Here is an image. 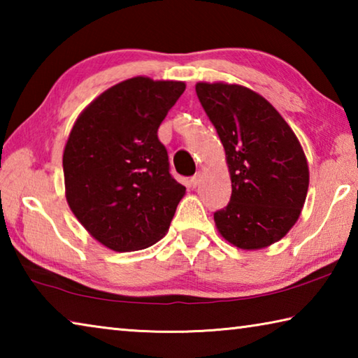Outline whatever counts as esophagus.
<instances>
[{
  "mask_svg": "<svg viewBox=\"0 0 358 358\" xmlns=\"http://www.w3.org/2000/svg\"><path fill=\"white\" fill-rule=\"evenodd\" d=\"M201 181H202V173L197 172V173L194 175V177L189 180V183H191L192 187H197L199 185H201Z\"/></svg>",
  "mask_w": 358,
  "mask_h": 358,
  "instance_id": "obj_1",
  "label": "esophagus"
}]
</instances>
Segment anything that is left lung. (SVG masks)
I'll return each mask as SVG.
<instances>
[{
  "instance_id": "left-lung-1",
  "label": "left lung",
  "mask_w": 358,
  "mask_h": 358,
  "mask_svg": "<svg viewBox=\"0 0 358 358\" xmlns=\"http://www.w3.org/2000/svg\"><path fill=\"white\" fill-rule=\"evenodd\" d=\"M232 180L227 207L215 222L229 243L260 250L281 240L305 203L310 171L299 138L276 108L241 85L197 83Z\"/></svg>"
}]
</instances>
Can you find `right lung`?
<instances>
[{"label": "right lung", "instance_id": "add662e5", "mask_svg": "<svg viewBox=\"0 0 358 358\" xmlns=\"http://www.w3.org/2000/svg\"><path fill=\"white\" fill-rule=\"evenodd\" d=\"M183 82L134 77L98 96L77 118L63 155L66 199L102 245L148 248L171 226L186 187L172 177L157 129Z\"/></svg>", "mask_w": 358, "mask_h": 358}]
</instances>
